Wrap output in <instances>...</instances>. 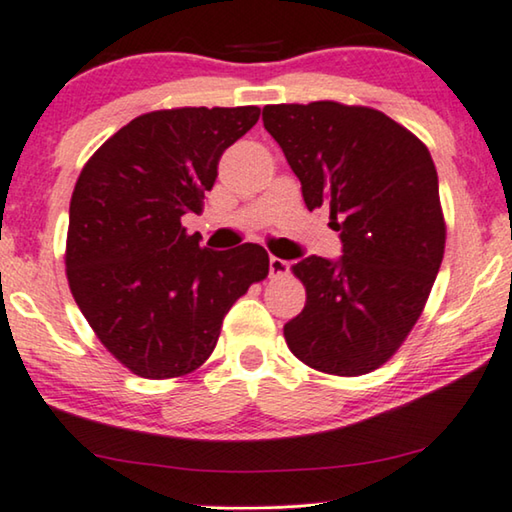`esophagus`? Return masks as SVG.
Wrapping results in <instances>:
<instances>
[{
  "label": "esophagus",
  "instance_id": "1",
  "mask_svg": "<svg viewBox=\"0 0 512 512\" xmlns=\"http://www.w3.org/2000/svg\"><path fill=\"white\" fill-rule=\"evenodd\" d=\"M292 269V264L287 262V259H280V257H269V273L271 276H282V273H289Z\"/></svg>",
  "mask_w": 512,
  "mask_h": 512
}]
</instances>
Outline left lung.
<instances>
[{
    "label": "left lung",
    "instance_id": "8db88e82",
    "mask_svg": "<svg viewBox=\"0 0 512 512\" xmlns=\"http://www.w3.org/2000/svg\"><path fill=\"white\" fill-rule=\"evenodd\" d=\"M264 128L301 181L305 207L329 204L342 257L292 266L305 308L285 324L292 354L326 375L377 370L414 329L446 246L439 179L414 133L363 105H266Z\"/></svg>",
    "mask_w": 512,
    "mask_h": 512
}]
</instances>
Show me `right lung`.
<instances>
[{
	"label": "right lung",
	"instance_id": "right-lung-1",
	"mask_svg": "<svg viewBox=\"0 0 512 512\" xmlns=\"http://www.w3.org/2000/svg\"><path fill=\"white\" fill-rule=\"evenodd\" d=\"M259 108H177L135 117L82 167L71 197L66 276L98 340L135 375L183 377L216 347L234 301L269 276L257 243L200 246V213L227 147Z\"/></svg>",
	"mask_w": 512,
	"mask_h": 512
}]
</instances>
